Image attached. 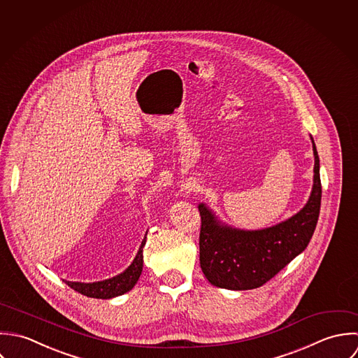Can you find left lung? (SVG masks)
Returning a JSON list of instances; mask_svg holds the SVG:
<instances>
[{"label": "left lung", "mask_w": 358, "mask_h": 358, "mask_svg": "<svg viewBox=\"0 0 358 358\" xmlns=\"http://www.w3.org/2000/svg\"><path fill=\"white\" fill-rule=\"evenodd\" d=\"M313 141V138H311ZM314 184L306 206L285 221L256 231L221 224L215 213L201 203L199 260L212 285L248 290L264 285L308 245L321 208L320 157L313 141Z\"/></svg>", "instance_id": "1"}]
</instances>
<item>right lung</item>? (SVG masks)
<instances>
[{
  "instance_id": "add662e5",
  "label": "right lung",
  "mask_w": 358,
  "mask_h": 358,
  "mask_svg": "<svg viewBox=\"0 0 358 358\" xmlns=\"http://www.w3.org/2000/svg\"><path fill=\"white\" fill-rule=\"evenodd\" d=\"M145 242H146V236L143 238V243L140 246V250H138L134 262L122 274H119L113 278L99 281V282H92V284L71 282V281H65V282L76 292H78L87 297H94V299H112V297L120 296V294L131 290L137 284V281L143 273V249Z\"/></svg>"
}]
</instances>
